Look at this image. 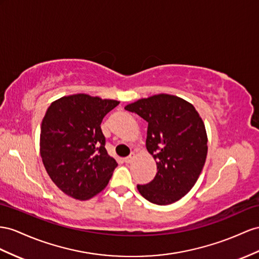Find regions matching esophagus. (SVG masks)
Masks as SVG:
<instances>
[{
	"label": "esophagus",
	"mask_w": 259,
	"mask_h": 259,
	"mask_svg": "<svg viewBox=\"0 0 259 259\" xmlns=\"http://www.w3.org/2000/svg\"><path fill=\"white\" fill-rule=\"evenodd\" d=\"M134 158H135V154L132 153V154H130L129 156L124 157V162H125V163H132V161H134Z\"/></svg>",
	"instance_id": "obj_1"
}]
</instances>
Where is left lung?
Segmentation results:
<instances>
[{
  "label": "left lung",
  "mask_w": 259,
  "mask_h": 259,
  "mask_svg": "<svg viewBox=\"0 0 259 259\" xmlns=\"http://www.w3.org/2000/svg\"><path fill=\"white\" fill-rule=\"evenodd\" d=\"M125 110L148 122L147 149L156 161L154 180L137 188L152 203L170 204L194 187L208 153V138L198 111L185 99L158 94L129 104Z\"/></svg>",
  "instance_id": "left-lung-1"
}]
</instances>
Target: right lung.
<instances>
[{"mask_svg": "<svg viewBox=\"0 0 259 259\" xmlns=\"http://www.w3.org/2000/svg\"><path fill=\"white\" fill-rule=\"evenodd\" d=\"M119 102L86 94L64 96L46 111L40 131V155L57 187L88 200L107 186L117 167L105 149L103 118Z\"/></svg>", "mask_w": 259, "mask_h": 259, "instance_id": "1", "label": "right lung"}]
</instances>
